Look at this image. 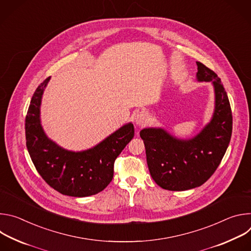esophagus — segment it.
<instances>
[{
	"label": "esophagus",
	"instance_id": "1",
	"mask_svg": "<svg viewBox=\"0 0 251 251\" xmlns=\"http://www.w3.org/2000/svg\"><path fill=\"white\" fill-rule=\"evenodd\" d=\"M149 121V114L145 111L139 112L135 117V123L137 126H144Z\"/></svg>",
	"mask_w": 251,
	"mask_h": 251
}]
</instances>
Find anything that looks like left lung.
Instances as JSON below:
<instances>
[{"label": "left lung", "mask_w": 251, "mask_h": 251, "mask_svg": "<svg viewBox=\"0 0 251 251\" xmlns=\"http://www.w3.org/2000/svg\"><path fill=\"white\" fill-rule=\"evenodd\" d=\"M198 81L211 82L214 111L211 120L191 139H177L163 128H145L147 164L153 180L169 191H186L204 184L221 164L232 132V114L227 94L217 74L197 61Z\"/></svg>", "instance_id": "1"}]
</instances>
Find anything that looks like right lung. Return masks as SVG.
Here are the masks:
<instances>
[{
	"label": "right lung",
	"mask_w": 251,
	"mask_h": 251,
	"mask_svg": "<svg viewBox=\"0 0 251 251\" xmlns=\"http://www.w3.org/2000/svg\"><path fill=\"white\" fill-rule=\"evenodd\" d=\"M48 77L35 89L25 117L26 148L30 159L52 189L76 198L103 191L113 178L114 162L134 137L132 123L125 124L96 146L80 152L68 151L51 141L41 124V103Z\"/></svg>",
	"instance_id": "right-lung-1"
}]
</instances>
